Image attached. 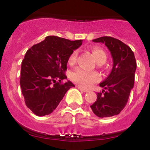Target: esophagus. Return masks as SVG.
<instances>
[{
  "label": "esophagus",
  "mask_w": 150,
  "mask_h": 150,
  "mask_svg": "<svg viewBox=\"0 0 150 150\" xmlns=\"http://www.w3.org/2000/svg\"><path fill=\"white\" fill-rule=\"evenodd\" d=\"M77 88L79 90H80V91H83V92H84V93H85V92H88V90L85 89V88H83V87H81V86H78Z\"/></svg>",
  "instance_id": "34e87169"
}]
</instances>
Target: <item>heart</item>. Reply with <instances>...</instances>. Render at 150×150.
Wrapping results in <instances>:
<instances>
[{
	"label": "heart",
	"instance_id": "obj_1",
	"mask_svg": "<svg viewBox=\"0 0 150 150\" xmlns=\"http://www.w3.org/2000/svg\"><path fill=\"white\" fill-rule=\"evenodd\" d=\"M97 63L104 64L107 61V55L105 52L98 47H94L91 50ZM78 52L76 50L74 51L69 56L68 63L73 64L76 62ZM71 79L73 82L79 85L83 88H88L92 84L100 80V75L97 72H87L81 68H76L71 72Z\"/></svg>",
	"mask_w": 150,
	"mask_h": 150
}]
</instances>
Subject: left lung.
Segmentation results:
<instances>
[{"mask_svg": "<svg viewBox=\"0 0 150 150\" xmlns=\"http://www.w3.org/2000/svg\"><path fill=\"white\" fill-rule=\"evenodd\" d=\"M93 42L105 44L113 64L109 76L100 83L104 89L98 93L97 100L90 107L97 116L110 117L119 114L126 105L134 84L137 63L131 48L120 40L105 36Z\"/></svg>", "mask_w": 150, "mask_h": 150, "instance_id": "obj_1", "label": "left lung"}]
</instances>
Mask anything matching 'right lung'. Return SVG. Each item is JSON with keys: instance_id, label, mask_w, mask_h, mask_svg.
Returning a JSON list of instances; mask_svg holds the SVG:
<instances>
[{"instance_id": "right-lung-1", "label": "right lung", "mask_w": 150, "mask_h": 150, "mask_svg": "<svg viewBox=\"0 0 150 150\" xmlns=\"http://www.w3.org/2000/svg\"><path fill=\"white\" fill-rule=\"evenodd\" d=\"M82 40H70L48 36L26 52L22 62L20 86L25 104L34 114H50L74 85L65 71L69 56L81 46Z\"/></svg>"}]
</instances>
